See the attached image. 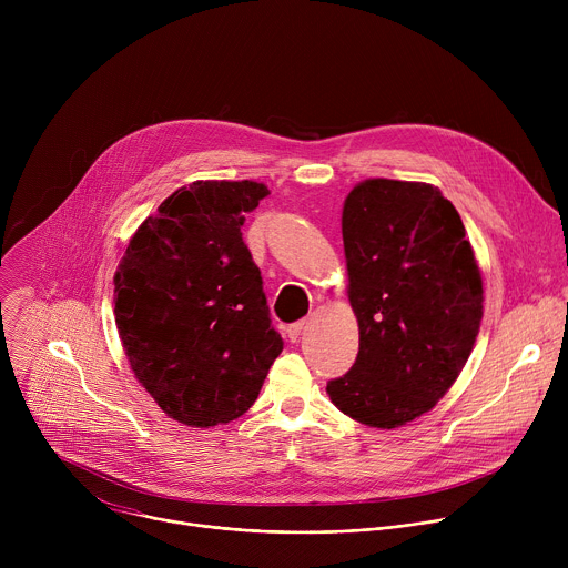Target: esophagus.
<instances>
[{"label": "esophagus", "instance_id": "34e87169", "mask_svg": "<svg viewBox=\"0 0 568 568\" xmlns=\"http://www.w3.org/2000/svg\"><path fill=\"white\" fill-rule=\"evenodd\" d=\"M305 328H307V321H298V323H292V326L287 328V337H290V342H298Z\"/></svg>", "mask_w": 568, "mask_h": 568}]
</instances>
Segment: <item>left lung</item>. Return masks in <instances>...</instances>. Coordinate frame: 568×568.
Instances as JSON below:
<instances>
[{
  "label": "left lung",
  "instance_id": "left-lung-1",
  "mask_svg": "<svg viewBox=\"0 0 568 568\" xmlns=\"http://www.w3.org/2000/svg\"><path fill=\"white\" fill-rule=\"evenodd\" d=\"M342 235L359 353L326 390L348 418L395 429L460 375L483 318L480 270L458 211L425 182H359Z\"/></svg>",
  "mask_w": 568,
  "mask_h": 568
}]
</instances>
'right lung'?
<instances>
[{
	"label": "right lung",
	"instance_id": "add662e5",
	"mask_svg": "<svg viewBox=\"0 0 568 568\" xmlns=\"http://www.w3.org/2000/svg\"><path fill=\"white\" fill-rule=\"evenodd\" d=\"M267 195L252 180L178 189L134 231L114 274L130 368L161 412L186 427L240 418L283 351L240 231Z\"/></svg>",
	"mask_w": 568,
	"mask_h": 568
}]
</instances>
